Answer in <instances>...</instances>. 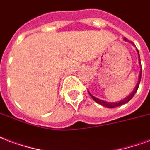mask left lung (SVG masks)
<instances>
[{"label": "left lung", "instance_id": "1", "mask_svg": "<svg viewBox=\"0 0 150 150\" xmlns=\"http://www.w3.org/2000/svg\"><path fill=\"white\" fill-rule=\"evenodd\" d=\"M124 40H125L126 41H128L126 38L124 39ZM129 43H131V44L134 45V44H133L132 42H129ZM137 54H138V60H139V64L141 65L140 55H139V52H138V50L137 49ZM141 78H142V65H141V71H140V73H139V78H138V81H137V85H136V86L134 87V91L131 92V94H130V95H128L127 97L125 98L122 99V100L119 101V102H116V103H110V102H106V101L101 100V99H99V98H98L93 96V95H92L89 91H88V93H89V95H91V97L93 98V100L95 101V102H96L97 103H98V104H100V105L105 106V107H107V108H115V107H117V106H122V105H123V104H126V103H128L129 101L132 98L134 97V95H135V93L137 92V89H138V86H139V84H140V82H141Z\"/></svg>", "mask_w": 150, "mask_h": 150}]
</instances>
